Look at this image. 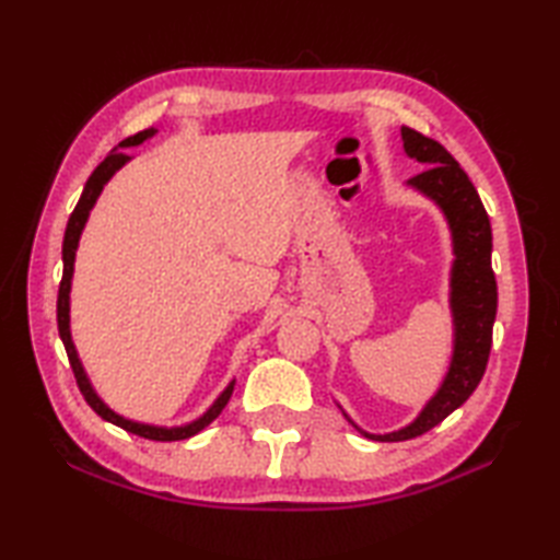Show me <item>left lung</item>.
<instances>
[{
    "mask_svg": "<svg viewBox=\"0 0 560 560\" xmlns=\"http://www.w3.org/2000/svg\"><path fill=\"white\" fill-rule=\"evenodd\" d=\"M401 139L404 151L428 165L423 173L409 177V185L438 201V207L445 211L452 241H455L457 259L452 267L455 355H452L443 387L411 425L397 433L371 435L351 421L365 438L380 440V443H399V440L423 435L471 397V392L481 383L486 365H489L498 307L495 273L491 267V221L477 187L471 185L462 165L452 159V153L435 139L423 137L411 127H401Z\"/></svg>",
    "mask_w": 560,
    "mask_h": 560,
    "instance_id": "left-lung-1",
    "label": "left lung"
}]
</instances>
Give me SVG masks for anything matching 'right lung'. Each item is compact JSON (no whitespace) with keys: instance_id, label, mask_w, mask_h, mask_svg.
Returning <instances> with one entry per match:
<instances>
[{"instance_id":"obj_1","label":"right lung","mask_w":560,"mask_h":560,"mask_svg":"<svg viewBox=\"0 0 560 560\" xmlns=\"http://www.w3.org/2000/svg\"><path fill=\"white\" fill-rule=\"evenodd\" d=\"M153 132H156V129H144V132H139L135 137H127L125 141H120V149L137 147L144 139H149ZM127 161H129L127 151H113V153H108V156L103 159V163L98 165V168L91 173V177L86 180V187H83V192H81V197L77 201L74 211H71L69 223H67V231H65V243H62L65 271H62V281H59V293H57V327H59V337H62V343H65L69 365H71V371H74L77 385H79L81 395H83V399H86L89 407L96 411L101 419L125 428L127 433H135V435L147 438V440H159V443H173V440H185V438L197 435L201 428H207L213 419H217V416L223 411V407H225V404H229V399L233 395V383L223 389V395L217 401H213V407L205 416H201L199 421L189 423V425H183V428H156V425L127 421V419H122V416H117L115 411H110L108 407H105V404L98 399L96 392H93L89 377H86V373H83V368L79 363L77 349H74V343H71V335H69V289H71V273H74V255H77L79 235L83 231V223H86V219H89L91 207L96 205V199L101 195L103 185L108 183L110 177H113V173L117 168H122Z\"/></svg>"}]
</instances>
